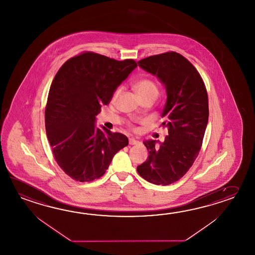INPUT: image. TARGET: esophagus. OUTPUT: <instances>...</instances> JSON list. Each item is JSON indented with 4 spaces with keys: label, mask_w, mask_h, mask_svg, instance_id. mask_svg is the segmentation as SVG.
<instances>
[{
    "label": "esophagus",
    "mask_w": 255,
    "mask_h": 255,
    "mask_svg": "<svg viewBox=\"0 0 255 255\" xmlns=\"http://www.w3.org/2000/svg\"><path fill=\"white\" fill-rule=\"evenodd\" d=\"M140 142L138 141V140H136L135 139H133V138H130L129 139V144L130 145H136V144H139Z\"/></svg>",
    "instance_id": "obj_1"
}]
</instances>
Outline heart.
<instances>
[{
    "label": "heart",
    "instance_id": "b5f03b06",
    "mask_svg": "<svg viewBox=\"0 0 255 255\" xmlns=\"http://www.w3.org/2000/svg\"><path fill=\"white\" fill-rule=\"evenodd\" d=\"M135 90L139 96L144 95H158V88L155 83H153L150 79H142L136 83ZM121 89L117 90L114 95V99H115L119 95Z\"/></svg>",
    "mask_w": 255,
    "mask_h": 255
}]
</instances>
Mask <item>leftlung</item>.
<instances>
[{
    "label": "left lung",
    "mask_w": 255,
    "mask_h": 255,
    "mask_svg": "<svg viewBox=\"0 0 255 255\" xmlns=\"http://www.w3.org/2000/svg\"><path fill=\"white\" fill-rule=\"evenodd\" d=\"M138 64L165 86L161 125L168 128V135L163 142H143L149 156L137 166V172L156 185H169L188 172L201 150L208 124L207 91L197 70L178 52L144 58Z\"/></svg>",
    "instance_id": "1"
}]
</instances>
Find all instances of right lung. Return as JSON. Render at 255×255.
Masks as SVG:
<instances>
[{
	"instance_id": "1",
	"label": "right lung",
	"mask_w": 255,
	"mask_h": 255,
	"mask_svg": "<svg viewBox=\"0 0 255 255\" xmlns=\"http://www.w3.org/2000/svg\"><path fill=\"white\" fill-rule=\"evenodd\" d=\"M137 64L86 52L69 59L56 73L45 108V129L52 153L63 172L78 182L103 176L128 138L105 127L95 116Z\"/></svg>"
}]
</instances>
